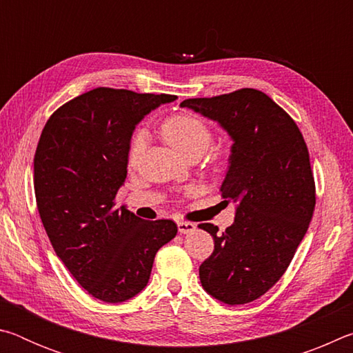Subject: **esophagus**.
I'll return each mask as SVG.
<instances>
[{
    "label": "esophagus",
    "mask_w": 353,
    "mask_h": 353,
    "mask_svg": "<svg viewBox=\"0 0 353 353\" xmlns=\"http://www.w3.org/2000/svg\"><path fill=\"white\" fill-rule=\"evenodd\" d=\"M177 229L181 234H191V232L196 230V224L193 223H187V221H179L177 223Z\"/></svg>",
    "instance_id": "esophagus-1"
}]
</instances>
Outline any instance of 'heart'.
<instances>
[{
	"mask_svg": "<svg viewBox=\"0 0 353 353\" xmlns=\"http://www.w3.org/2000/svg\"><path fill=\"white\" fill-rule=\"evenodd\" d=\"M162 135L172 149L183 159L201 157L212 145L210 129L199 118L191 115H176L162 124ZM146 146L145 130L132 137L129 148V165H137Z\"/></svg>",
	"mask_w": 353,
	"mask_h": 353,
	"instance_id": "obj_1",
	"label": "heart"
}]
</instances>
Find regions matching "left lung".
<instances>
[{
    "instance_id": "1",
    "label": "left lung",
    "mask_w": 353,
    "mask_h": 353,
    "mask_svg": "<svg viewBox=\"0 0 353 353\" xmlns=\"http://www.w3.org/2000/svg\"><path fill=\"white\" fill-rule=\"evenodd\" d=\"M181 107L218 123L234 141L221 193L235 202V219L223 234L199 224L214 241L199 279L216 301L243 305L279 282L307 234L316 202L308 149L288 113L254 88Z\"/></svg>"
}]
</instances>
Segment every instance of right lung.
<instances>
[{
  "label": "right lung",
  "mask_w": 353,
  "mask_h": 353,
  "mask_svg": "<svg viewBox=\"0 0 353 353\" xmlns=\"http://www.w3.org/2000/svg\"><path fill=\"white\" fill-rule=\"evenodd\" d=\"M176 98L94 88L52 113L40 135L34 190L41 223L71 276L103 302L145 290L155 254L177 234L174 221L141 219L113 202L137 124Z\"/></svg>",
  "instance_id": "1"
}]
</instances>
